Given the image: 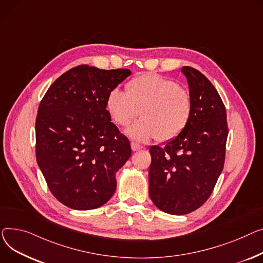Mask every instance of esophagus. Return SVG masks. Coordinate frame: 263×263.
<instances>
[{"label": "esophagus", "instance_id": "obj_1", "mask_svg": "<svg viewBox=\"0 0 263 263\" xmlns=\"http://www.w3.org/2000/svg\"><path fill=\"white\" fill-rule=\"evenodd\" d=\"M130 146H132V149L134 151V152H137V151H140V149H142L143 147L140 145V144H138V143H135V142H132V144H130Z\"/></svg>", "mask_w": 263, "mask_h": 263}]
</instances>
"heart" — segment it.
Instances as JSON below:
<instances>
[{
	"label": "heart",
	"instance_id": "obj_1",
	"mask_svg": "<svg viewBox=\"0 0 263 263\" xmlns=\"http://www.w3.org/2000/svg\"><path fill=\"white\" fill-rule=\"evenodd\" d=\"M106 108L119 126H126L140 111L141 120L126 129V134L138 141L157 138L167 142L177 138L192 115L189 92L172 80L154 73H144L130 80L126 92L118 88L107 96Z\"/></svg>",
	"mask_w": 263,
	"mask_h": 263
}]
</instances>
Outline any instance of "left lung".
<instances>
[{
    "label": "left lung",
    "instance_id": "left-lung-1",
    "mask_svg": "<svg viewBox=\"0 0 263 263\" xmlns=\"http://www.w3.org/2000/svg\"><path fill=\"white\" fill-rule=\"evenodd\" d=\"M192 101L188 125L164 146L149 148L148 193L161 211L182 215L211 195L225 161L228 126L225 106L207 77L182 67Z\"/></svg>",
    "mask_w": 263,
    "mask_h": 263
}]
</instances>
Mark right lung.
Segmentation results:
<instances>
[{"label": "right lung", "mask_w": 263, "mask_h": 263, "mask_svg": "<svg viewBox=\"0 0 263 263\" xmlns=\"http://www.w3.org/2000/svg\"><path fill=\"white\" fill-rule=\"evenodd\" d=\"M130 74L77 66L59 76L40 102L37 163L52 194L69 208H99L116 191V173L132 148L111 122L106 99Z\"/></svg>", "instance_id": "1"}]
</instances>
